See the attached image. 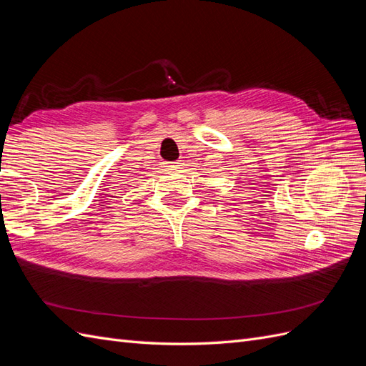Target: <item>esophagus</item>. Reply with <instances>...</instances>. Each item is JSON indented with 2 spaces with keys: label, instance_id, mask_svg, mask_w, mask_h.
<instances>
[{
  "label": "esophagus",
  "instance_id": "obj_1",
  "mask_svg": "<svg viewBox=\"0 0 366 366\" xmlns=\"http://www.w3.org/2000/svg\"><path fill=\"white\" fill-rule=\"evenodd\" d=\"M166 164H168V163H166ZM169 166V168L171 169H177V168H180V166H182V163L180 162H174L172 164H168Z\"/></svg>",
  "mask_w": 366,
  "mask_h": 366
}]
</instances>
